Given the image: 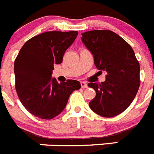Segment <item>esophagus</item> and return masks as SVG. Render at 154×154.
Masks as SVG:
<instances>
[{
	"label": "esophagus",
	"instance_id": "34e87169",
	"mask_svg": "<svg viewBox=\"0 0 154 154\" xmlns=\"http://www.w3.org/2000/svg\"><path fill=\"white\" fill-rule=\"evenodd\" d=\"M81 86L82 89H85V88H87V87H88V85H87V84L85 82H81Z\"/></svg>",
	"mask_w": 154,
	"mask_h": 154
}]
</instances>
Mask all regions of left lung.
<instances>
[{
  "mask_svg": "<svg viewBox=\"0 0 154 154\" xmlns=\"http://www.w3.org/2000/svg\"><path fill=\"white\" fill-rule=\"evenodd\" d=\"M82 35L96 67L106 73L105 82L88 84L96 93L89 107L103 117H113L130 106L138 92L140 63L131 46L113 31L93 30Z\"/></svg>",
  "mask_w": 154,
  "mask_h": 154,
  "instance_id": "1",
  "label": "left lung"
}]
</instances>
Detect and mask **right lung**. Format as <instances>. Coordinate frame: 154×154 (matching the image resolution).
Instances as JSON below:
<instances>
[{
	"mask_svg": "<svg viewBox=\"0 0 154 154\" xmlns=\"http://www.w3.org/2000/svg\"><path fill=\"white\" fill-rule=\"evenodd\" d=\"M78 31H47L24 43L14 61L15 89L24 107L43 119H51L63 111L70 95L81 88L79 81L58 83L51 75L54 65L61 64L65 51Z\"/></svg>",
	"mask_w": 154,
	"mask_h": 154,
	"instance_id": "add662e5",
	"label": "right lung"
}]
</instances>
